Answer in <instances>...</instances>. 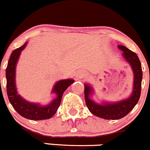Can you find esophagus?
Masks as SVG:
<instances>
[{"label": "esophagus", "mask_w": 150, "mask_h": 150, "mask_svg": "<svg viewBox=\"0 0 150 150\" xmlns=\"http://www.w3.org/2000/svg\"><path fill=\"white\" fill-rule=\"evenodd\" d=\"M83 76H84V73H83V72H79V73H77L76 74V77L77 79H80L82 78Z\"/></svg>", "instance_id": "esophagus-1"}]
</instances>
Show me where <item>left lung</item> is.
<instances>
[{
  "label": "left lung",
  "mask_w": 150,
  "mask_h": 150,
  "mask_svg": "<svg viewBox=\"0 0 150 150\" xmlns=\"http://www.w3.org/2000/svg\"><path fill=\"white\" fill-rule=\"evenodd\" d=\"M117 47L123 51L122 56L132 69L134 73L133 90L131 96L127 99L117 102H104L98 104L89 97L94 90L90 85L84 84V97L88 110L94 115L104 120H120L128 114L133 109L139 101L141 94L142 70L137 55L125 46L119 45Z\"/></svg>",
  "instance_id": "1"
}]
</instances>
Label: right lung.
I'll use <instances>...</instances> for the list:
<instances>
[{
    "instance_id": "obj_1",
    "label": "right lung",
    "mask_w": 150,
    "mask_h": 150,
    "mask_svg": "<svg viewBox=\"0 0 150 150\" xmlns=\"http://www.w3.org/2000/svg\"><path fill=\"white\" fill-rule=\"evenodd\" d=\"M26 44L27 42H25L20 48L14 50L10 56L6 70L7 94L14 109L24 118L35 121L48 120L56 114L60 106L63 94L74 82V80L68 79L56 82L52 89V93L56 95V98L48 105L41 106L37 103H31L25 100L18 94L16 86V67L21 53L25 49Z\"/></svg>"
}]
</instances>
